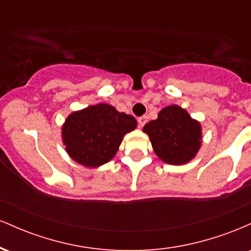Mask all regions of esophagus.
Wrapping results in <instances>:
<instances>
[{
	"label": "esophagus",
	"instance_id": "34e87169",
	"mask_svg": "<svg viewBox=\"0 0 251 251\" xmlns=\"http://www.w3.org/2000/svg\"><path fill=\"white\" fill-rule=\"evenodd\" d=\"M146 122H148V117H146V116H143V117L138 118V124H139L140 127H143V126L146 124Z\"/></svg>",
	"mask_w": 251,
	"mask_h": 251
}]
</instances>
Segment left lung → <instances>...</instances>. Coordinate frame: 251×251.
<instances>
[{
    "mask_svg": "<svg viewBox=\"0 0 251 251\" xmlns=\"http://www.w3.org/2000/svg\"><path fill=\"white\" fill-rule=\"evenodd\" d=\"M149 134L155 154L163 162L181 165L195 157L201 144L200 123L177 105L163 108L143 129Z\"/></svg>",
    "mask_w": 251,
    "mask_h": 251,
    "instance_id": "1",
    "label": "left lung"
}]
</instances>
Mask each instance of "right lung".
<instances>
[{
	"mask_svg": "<svg viewBox=\"0 0 251 251\" xmlns=\"http://www.w3.org/2000/svg\"><path fill=\"white\" fill-rule=\"evenodd\" d=\"M137 127V120L113 106L98 103L73 112L62 126V140L72 159L98 168L117 153L123 137Z\"/></svg>",
	"mask_w": 251,
	"mask_h": 251,
	"instance_id": "right-lung-1",
	"label": "right lung"
}]
</instances>
